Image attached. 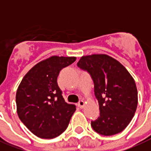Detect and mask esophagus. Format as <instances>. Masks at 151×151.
<instances>
[{
    "label": "esophagus",
    "mask_w": 151,
    "mask_h": 151,
    "mask_svg": "<svg viewBox=\"0 0 151 151\" xmlns=\"http://www.w3.org/2000/svg\"><path fill=\"white\" fill-rule=\"evenodd\" d=\"M78 106H79V108H83L84 106H85V103H84V101L83 100H80L79 101V103H78Z\"/></svg>",
    "instance_id": "1"
}]
</instances>
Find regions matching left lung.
<instances>
[{
    "label": "left lung",
    "mask_w": 151,
    "mask_h": 151,
    "mask_svg": "<svg viewBox=\"0 0 151 151\" xmlns=\"http://www.w3.org/2000/svg\"><path fill=\"white\" fill-rule=\"evenodd\" d=\"M77 66L91 75L100 116L91 127L102 135L121 132L135 115L138 92L135 80L118 60L106 54L80 58Z\"/></svg>",
    "instance_id": "obj_1"
}]
</instances>
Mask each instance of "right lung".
<instances>
[{
    "instance_id": "add662e5",
    "label": "right lung",
    "mask_w": 151,
    "mask_h": 151,
    "mask_svg": "<svg viewBox=\"0 0 151 151\" xmlns=\"http://www.w3.org/2000/svg\"><path fill=\"white\" fill-rule=\"evenodd\" d=\"M76 60L52 56L35 65L22 79L16 91L17 113L36 136L52 139L68 128L76 109L65 102L57 80L60 71Z\"/></svg>"
}]
</instances>
